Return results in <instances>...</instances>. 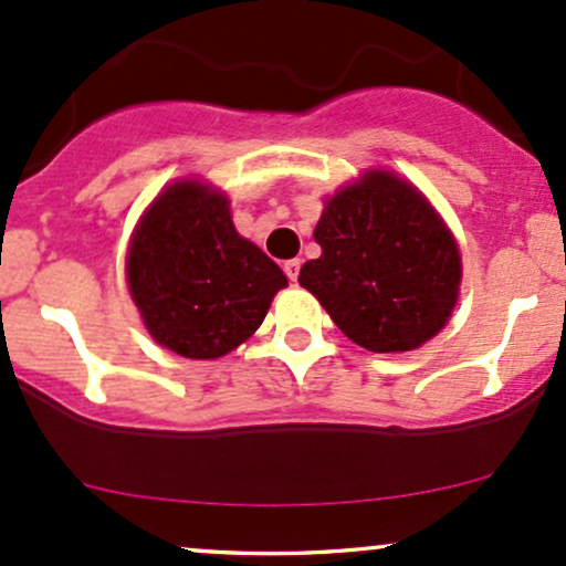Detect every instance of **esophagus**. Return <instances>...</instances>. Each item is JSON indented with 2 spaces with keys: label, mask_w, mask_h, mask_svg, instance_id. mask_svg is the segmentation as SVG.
Listing matches in <instances>:
<instances>
[{
  "label": "esophagus",
  "mask_w": 566,
  "mask_h": 566,
  "mask_svg": "<svg viewBox=\"0 0 566 566\" xmlns=\"http://www.w3.org/2000/svg\"><path fill=\"white\" fill-rule=\"evenodd\" d=\"M284 274L290 276V282H297V274H301V261H297V258H292V261L284 263Z\"/></svg>",
  "instance_id": "obj_1"
}]
</instances>
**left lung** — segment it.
<instances>
[{
  "mask_svg": "<svg viewBox=\"0 0 566 566\" xmlns=\"http://www.w3.org/2000/svg\"><path fill=\"white\" fill-rule=\"evenodd\" d=\"M314 239L322 255L297 282L356 346L420 348L452 316L463 276L458 242L399 175L369 170L343 186L324 205Z\"/></svg>",
  "mask_w": 566,
  "mask_h": 566,
  "instance_id": "obj_1",
  "label": "left lung"
}]
</instances>
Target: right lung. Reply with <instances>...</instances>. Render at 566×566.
Returning a JSON list of instances; mask_svg holds the SVG:
<instances>
[{"instance_id": "1", "label": "right lung", "mask_w": 566, "mask_h": 566, "mask_svg": "<svg viewBox=\"0 0 566 566\" xmlns=\"http://www.w3.org/2000/svg\"><path fill=\"white\" fill-rule=\"evenodd\" d=\"M127 284L159 346L186 359H218L261 327L287 276L239 237L223 191L178 180L133 233Z\"/></svg>"}]
</instances>
